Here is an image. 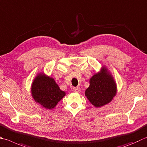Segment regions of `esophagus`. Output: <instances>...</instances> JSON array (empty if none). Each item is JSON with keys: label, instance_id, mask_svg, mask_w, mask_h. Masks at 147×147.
Here are the masks:
<instances>
[{"label": "esophagus", "instance_id": "34e87169", "mask_svg": "<svg viewBox=\"0 0 147 147\" xmlns=\"http://www.w3.org/2000/svg\"><path fill=\"white\" fill-rule=\"evenodd\" d=\"M73 90L76 93H80L81 91V89L79 87H74L73 88Z\"/></svg>", "mask_w": 147, "mask_h": 147}]
</instances>
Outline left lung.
<instances>
[{"label":"left lung","instance_id":"obj_1","mask_svg":"<svg viewBox=\"0 0 147 147\" xmlns=\"http://www.w3.org/2000/svg\"><path fill=\"white\" fill-rule=\"evenodd\" d=\"M89 84V87L85 90V96L97 108L110 103L118 91L116 81L105 65L90 78Z\"/></svg>","mask_w":147,"mask_h":147}]
</instances>
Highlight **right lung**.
<instances>
[{
    "label": "right lung",
    "mask_w": 147,
    "mask_h": 147,
    "mask_svg": "<svg viewBox=\"0 0 147 147\" xmlns=\"http://www.w3.org/2000/svg\"><path fill=\"white\" fill-rule=\"evenodd\" d=\"M31 94L36 103L51 110L57 106L66 93L60 89L54 78L41 72L36 74L32 82Z\"/></svg>",
    "instance_id": "obj_1"
}]
</instances>
